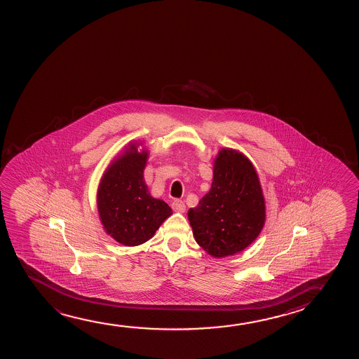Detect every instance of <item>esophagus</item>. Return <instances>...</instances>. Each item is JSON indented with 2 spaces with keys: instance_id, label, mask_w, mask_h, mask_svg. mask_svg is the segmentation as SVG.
Returning a JSON list of instances; mask_svg holds the SVG:
<instances>
[{
  "instance_id": "obj_1",
  "label": "esophagus",
  "mask_w": 359,
  "mask_h": 359,
  "mask_svg": "<svg viewBox=\"0 0 359 359\" xmlns=\"http://www.w3.org/2000/svg\"><path fill=\"white\" fill-rule=\"evenodd\" d=\"M172 208L174 211L179 212V213H184L185 210H187L185 203H184L182 200H175V201L172 202Z\"/></svg>"
}]
</instances>
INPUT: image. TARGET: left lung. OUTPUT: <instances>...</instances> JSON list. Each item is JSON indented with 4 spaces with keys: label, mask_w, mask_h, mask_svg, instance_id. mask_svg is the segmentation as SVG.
<instances>
[{
    "label": "left lung",
    "mask_w": 359,
    "mask_h": 359,
    "mask_svg": "<svg viewBox=\"0 0 359 359\" xmlns=\"http://www.w3.org/2000/svg\"><path fill=\"white\" fill-rule=\"evenodd\" d=\"M187 218L197 244L212 257L233 256L259 236L266 221L265 197L250 159L221 148L213 161L211 189Z\"/></svg>",
    "instance_id": "1"
}]
</instances>
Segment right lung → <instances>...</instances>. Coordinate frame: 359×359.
<instances>
[{
  "instance_id": "1",
  "label": "right lung",
  "mask_w": 359,
  "mask_h": 359,
  "mask_svg": "<svg viewBox=\"0 0 359 359\" xmlns=\"http://www.w3.org/2000/svg\"><path fill=\"white\" fill-rule=\"evenodd\" d=\"M142 142H130L114 158L97 190V207L104 231L125 246H137L149 241L172 208L148 191L143 172L147 149Z\"/></svg>"
}]
</instances>
